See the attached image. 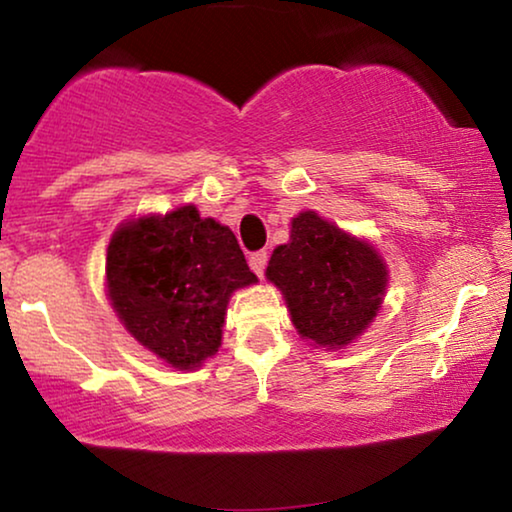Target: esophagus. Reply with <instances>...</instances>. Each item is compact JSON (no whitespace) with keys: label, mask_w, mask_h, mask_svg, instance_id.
Masks as SVG:
<instances>
[{"label":"esophagus","mask_w":512,"mask_h":512,"mask_svg":"<svg viewBox=\"0 0 512 512\" xmlns=\"http://www.w3.org/2000/svg\"><path fill=\"white\" fill-rule=\"evenodd\" d=\"M265 265H268V251H254V254L249 256V268L254 270L258 277H263Z\"/></svg>","instance_id":"esophagus-1"}]
</instances>
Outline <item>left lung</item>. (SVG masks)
Segmentation results:
<instances>
[{
  "mask_svg": "<svg viewBox=\"0 0 512 512\" xmlns=\"http://www.w3.org/2000/svg\"><path fill=\"white\" fill-rule=\"evenodd\" d=\"M265 275L282 289L298 333L328 349L366 331L387 286L375 249L314 212L293 219L291 242L272 251Z\"/></svg>",
  "mask_w": 512,
  "mask_h": 512,
  "instance_id": "8db88e82",
  "label": "left lung"
}]
</instances>
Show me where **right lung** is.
I'll return each mask as SVG.
<instances>
[{
	"mask_svg": "<svg viewBox=\"0 0 512 512\" xmlns=\"http://www.w3.org/2000/svg\"><path fill=\"white\" fill-rule=\"evenodd\" d=\"M254 282L233 230L193 205L125 223L109 242L111 305L144 347L181 370L219 349L230 293Z\"/></svg>",
	"mask_w": 512,
	"mask_h": 512,
	"instance_id": "add662e5",
	"label": "right lung"
}]
</instances>
